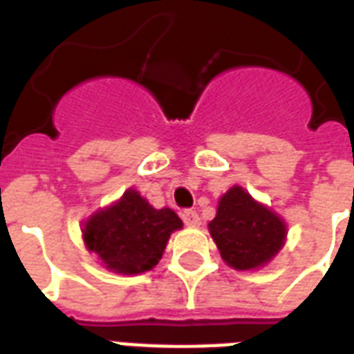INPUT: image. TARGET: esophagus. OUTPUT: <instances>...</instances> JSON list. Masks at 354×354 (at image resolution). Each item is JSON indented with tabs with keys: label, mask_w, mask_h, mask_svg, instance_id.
Returning <instances> with one entry per match:
<instances>
[{
	"label": "esophagus",
	"mask_w": 354,
	"mask_h": 354,
	"mask_svg": "<svg viewBox=\"0 0 354 354\" xmlns=\"http://www.w3.org/2000/svg\"><path fill=\"white\" fill-rule=\"evenodd\" d=\"M182 221H183V224H185V226H189V227H198L200 226V216H198V213H196V211H191V209L183 211Z\"/></svg>",
	"instance_id": "34e87169"
}]
</instances>
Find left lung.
Masks as SVG:
<instances>
[{
	"label": "left lung",
	"mask_w": 354,
	"mask_h": 354,
	"mask_svg": "<svg viewBox=\"0 0 354 354\" xmlns=\"http://www.w3.org/2000/svg\"><path fill=\"white\" fill-rule=\"evenodd\" d=\"M224 263L239 272L264 268L286 242V222L241 185L222 194L207 224Z\"/></svg>",
	"instance_id": "obj_1"
}]
</instances>
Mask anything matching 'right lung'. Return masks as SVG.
<instances>
[{
  "instance_id": "obj_1",
  "label": "right lung",
  "mask_w": 354,
  "mask_h": 354,
  "mask_svg": "<svg viewBox=\"0 0 354 354\" xmlns=\"http://www.w3.org/2000/svg\"><path fill=\"white\" fill-rule=\"evenodd\" d=\"M182 227L174 211L156 209L130 187L82 222V241L106 270L138 275L160 263L171 235Z\"/></svg>"
}]
</instances>
